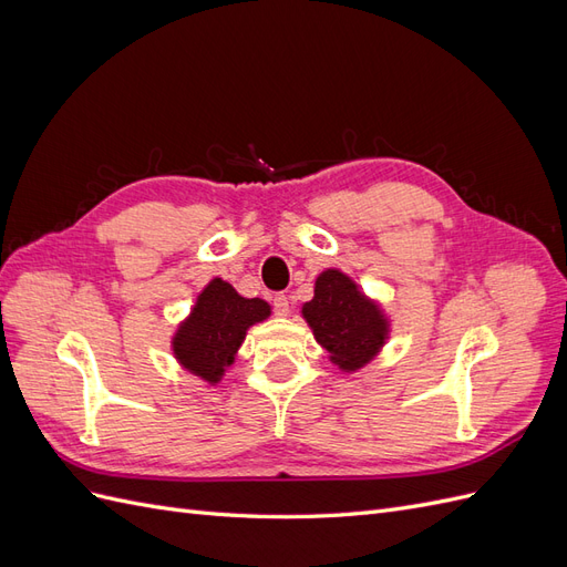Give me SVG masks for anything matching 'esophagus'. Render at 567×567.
<instances>
[{
	"instance_id": "esophagus-1",
	"label": "esophagus",
	"mask_w": 567,
	"mask_h": 567,
	"mask_svg": "<svg viewBox=\"0 0 567 567\" xmlns=\"http://www.w3.org/2000/svg\"><path fill=\"white\" fill-rule=\"evenodd\" d=\"M271 305H274V312H277L279 317H286L290 312V305H288V298L284 293H277L271 298Z\"/></svg>"
}]
</instances>
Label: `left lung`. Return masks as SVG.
Here are the masks:
<instances>
[{
  "mask_svg": "<svg viewBox=\"0 0 567 567\" xmlns=\"http://www.w3.org/2000/svg\"><path fill=\"white\" fill-rule=\"evenodd\" d=\"M302 317L319 346L342 371H357L381 352L390 323L340 269H326L315 281V298L302 305Z\"/></svg>",
  "mask_w": 567,
  "mask_h": 567,
  "instance_id": "8db88e82",
  "label": "left lung"
}]
</instances>
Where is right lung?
Segmentation results:
<instances>
[{
	"instance_id": "1",
	"label": "right lung",
	"mask_w": 567,
	"mask_h": 567,
	"mask_svg": "<svg viewBox=\"0 0 567 567\" xmlns=\"http://www.w3.org/2000/svg\"><path fill=\"white\" fill-rule=\"evenodd\" d=\"M271 315V307L260 298L238 296L234 286L213 279L200 290L192 315H188L173 338L177 362L205 383H219L227 367L246 340L252 323Z\"/></svg>"
}]
</instances>
